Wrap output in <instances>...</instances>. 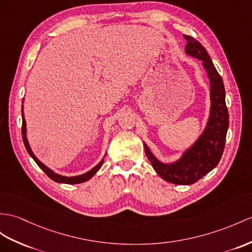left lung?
I'll return each instance as SVG.
<instances>
[{
	"instance_id": "8db88e82",
	"label": "left lung",
	"mask_w": 252,
	"mask_h": 252,
	"mask_svg": "<svg viewBox=\"0 0 252 252\" xmlns=\"http://www.w3.org/2000/svg\"><path fill=\"white\" fill-rule=\"evenodd\" d=\"M185 52L190 57L202 61L210 80V114L202 133L173 162L164 163L155 157L145 142V154L158 175L176 185H191L216 167L224 150L226 131L229 128V113L225 106V91L221 77L215 68L210 55L199 41L188 35Z\"/></svg>"
}]
</instances>
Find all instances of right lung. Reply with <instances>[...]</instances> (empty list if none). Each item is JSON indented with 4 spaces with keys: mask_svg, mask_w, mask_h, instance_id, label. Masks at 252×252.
Masks as SVG:
<instances>
[{
    "mask_svg": "<svg viewBox=\"0 0 252 252\" xmlns=\"http://www.w3.org/2000/svg\"><path fill=\"white\" fill-rule=\"evenodd\" d=\"M21 112H22V139H23L24 146H26V149H27L28 153L30 154V156L34 159V161L38 164V167L42 171H44V172L49 177H50L52 181L57 182V183H62V184H69V185H73V184H80V183H83V182L89 181L91 177L93 176L97 172V171L101 168V165L103 163V158L106 157V154H105V156H103V158L101 159V160L95 165L94 168H92L90 171H88V172H85L83 174H80V175H75V176L61 175V174H59L57 172H54V171L51 170L50 168H48L46 164L42 163L39 160V159L34 155V153L32 152V149H31V146H30V143H29L28 138H27V123H26V120H24V115H23V105H22V108H21Z\"/></svg>",
    "mask_w": 252,
    "mask_h": 252,
    "instance_id": "1",
    "label": "right lung"
}]
</instances>
